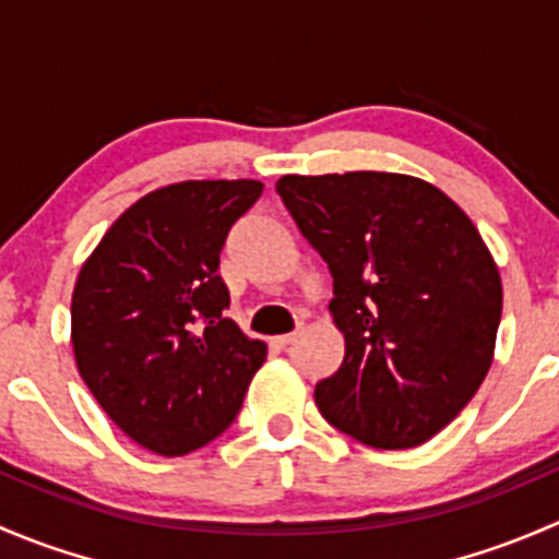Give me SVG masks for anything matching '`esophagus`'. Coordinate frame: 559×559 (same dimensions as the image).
Instances as JSON below:
<instances>
[{"label": "esophagus", "mask_w": 559, "mask_h": 559, "mask_svg": "<svg viewBox=\"0 0 559 559\" xmlns=\"http://www.w3.org/2000/svg\"><path fill=\"white\" fill-rule=\"evenodd\" d=\"M297 341V332H292V335H278V337H273V343L278 348H286V346H292V343Z\"/></svg>", "instance_id": "esophagus-1"}]
</instances>
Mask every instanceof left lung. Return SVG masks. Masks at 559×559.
<instances>
[{
	"label": "left lung",
	"instance_id": "obj_1",
	"mask_svg": "<svg viewBox=\"0 0 559 559\" xmlns=\"http://www.w3.org/2000/svg\"><path fill=\"white\" fill-rule=\"evenodd\" d=\"M275 191L330 267L346 341L316 384L321 416L373 449L430 441L492 365L503 286L478 229L414 175H284Z\"/></svg>",
	"mask_w": 559,
	"mask_h": 559
}]
</instances>
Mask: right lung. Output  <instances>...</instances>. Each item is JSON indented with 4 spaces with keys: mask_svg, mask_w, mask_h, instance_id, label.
I'll list each match as a JSON object with an SVG mask.
<instances>
[{
    "mask_svg": "<svg viewBox=\"0 0 559 559\" xmlns=\"http://www.w3.org/2000/svg\"><path fill=\"white\" fill-rule=\"evenodd\" d=\"M259 180H183L140 197L83 262L72 292L81 379L134 443L180 456L222 436L267 346L233 319L218 253Z\"/></svg>",
    "mask_w": 559,
    "mask_h": 559,
    "instance_id": "obj_1",
    "label": "right lung"
}]
</instances>
